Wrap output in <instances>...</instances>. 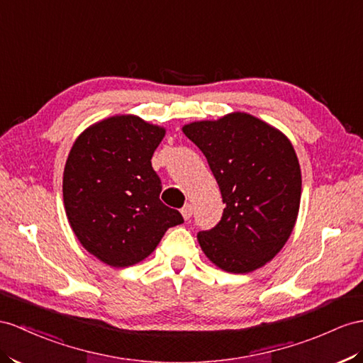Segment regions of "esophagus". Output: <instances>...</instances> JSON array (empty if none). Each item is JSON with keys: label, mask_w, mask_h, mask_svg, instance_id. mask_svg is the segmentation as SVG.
I'll return each mask as SVG.
<instances>
[{"label": "esophagus", "mask_w": 363, "mask_h": 363, "mask_svg": "<svg viewBox=\"0 0 363 363\" xmlns=\"http://www.w3.org/2000/svg\"><path fill=\"white\" fill-rule=\"evenodd\" d=\"M181 213H182V216H184L185 220L190 219V216L193 215V206H191V203H185V206L182 207V210H181Z\"/></svg>", "instance_id": "esophagus-1"}]
</instances>
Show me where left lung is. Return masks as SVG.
<instances>
[{
    "instance_id": "8db88e82",
    "label": "left lung",
    "mask_w": 363,
    "mask_h": 363,
    "mask_svg": "<svg viewBox=\"0 0 363 363\" xmlns=\"http://www.w3.org/2000/svg\"><path fill=\"white\" fill-rule=\"evenodd\" d=\"M207 157L225 203L218 224L198 233L210 261L250 273L281 252L299 213L302 178L291 143L247 113L184 125Z\"/></svg>"
}]
</instances>
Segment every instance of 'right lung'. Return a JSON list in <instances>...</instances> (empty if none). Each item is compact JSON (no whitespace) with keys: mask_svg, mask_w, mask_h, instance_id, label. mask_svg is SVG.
<instances>
[{"mask_svg":"<svg viewBox=\"0 0 363 363\" xmlns=\"http://www.w3.org/2000/svg\"><path fill=\"white\" fill-rule=\"evenodd\" d=\"M165 130L132 115L89 127L73 144L62 196L73 233L111 267L143 261L184 218L161 202L152 156Z\"/></svg>","mask_w":363,"mask_h":363,"instance_id":"1","label":"right lung"}]
</instances>
